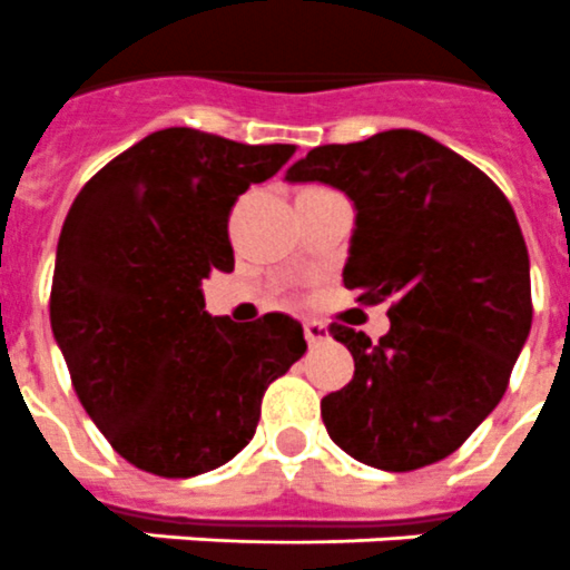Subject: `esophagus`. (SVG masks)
Here are the masks:
<instances>
[{
    "label": "esophagus",
    "instance_id": "1",
    "mask_svg": "<svg viewBox=\"0 0 570 570\" xmlns=\"http://www.w3.org/2000/svg\"><path fill=\"white\" fill-rule=\"evenodd\" d=\"M304 336H307L309 344H324L330 338V330L322 322L309 318V322H304Z\"/></svg>",
    "mask_w": 570,
    "mask_h": 570
}]
</instances>
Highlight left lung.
Returning <instances> with one entry per match:
<instances>
[{"label": "left lung", "mask_w": 570, "mask_h": 570, "mask_svg": "<svg viewBox=\"0 0 570 570\" xmlns=\"http://www.w3.org/2000/svg\"><path fill=\"white\" fill-rule=\"evenodd\" d=\"M286 181L351 196L344 286L365 304L394 301L380 342L330 327L356 371L322 400L327 434L385 472L443 461L499 405L533 322L513 205L472 161L417 130L315 147Z\"/></svg>", "instance_id": "8db88e82"}]
</instances>
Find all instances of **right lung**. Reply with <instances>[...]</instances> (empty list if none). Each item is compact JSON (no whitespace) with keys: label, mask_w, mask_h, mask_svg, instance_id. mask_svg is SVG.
<instances>
[{"label":"right lung","mask_w":570,"mask_h":570,"mask_svg":"<svg viewBox=\"0 0 570 570\" xmlns=\"http://www.w3.org/2000/svg\"><path fill=\"white\" fill-rule=\"evenodd\" d=\"M295 145L190 127L150 132L86 181L57 243L51 330L86 414L124 461L190 478L255 438L269 382L304 356L295 318L208 315L203 277L234 269L228 214Z\"/></svg>","instance_id":"right-lung-1"}]
</instances>
